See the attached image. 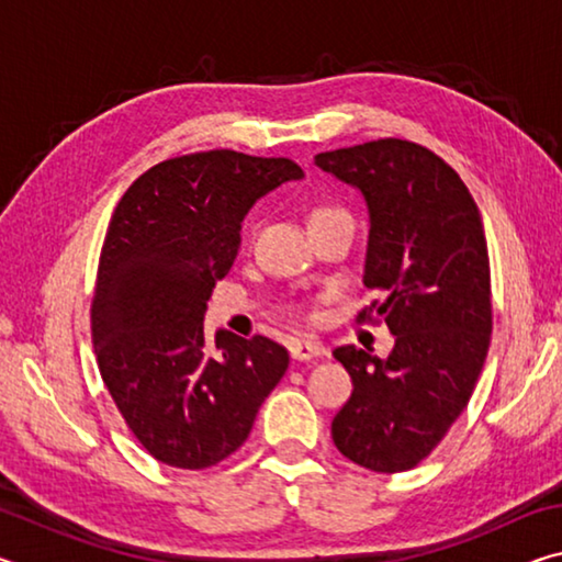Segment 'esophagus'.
I'll use <instances>...</instances> for the list:
<instances>
[{"mask_svg":"<svg viewBox=\"0 0 562 562\" xmlns=\"http://www.w3.org/2000/svg\"><path fill=\"white\" fill-rule=\"evenodd\" d=\"M290 355H292V359H297V361H307V359H315V357L327 355V349L322 347L319 341L294 339L292 345H290Z\"/></svg>","mask_w":562,"mask_h":562,"instance_id":"obj_1","label":"esophagus"}]
</instances>
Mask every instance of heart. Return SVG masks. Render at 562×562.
I'll return each instance as SVG.
<instances>
[{
  "label": "heart",
  "mask_w": 562,
  "mask_h": 562,
  "mask_svg": "<svg viewBox=\"0 0 562 562\" xmlns=\"http://www.w3.org/2000/svg\"><path fill=\"white\" fill-rule=\"evenodd\" d=\"M329 221H351L349 213L345 207H337V205H317L315 211L310 215V227L312 225H319V223H329Z\"/></svg>",
  "instance_id": "heart-1"
}]
</instances>
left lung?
I'll list each match as a JSON object with an SVG mask.
<instances>
[{
	"label": "left lung",
	"instance_id": "left-lung-1",
	"mask_svg": "<svg viewBox=\"0 0 562 562\" xmlns=\"http://www.w3.org/2000/svg\"><path fill=\"white\" fill-rule=\"evenodd\" d=\"M315 164L367 198L364 284L384 297L357 322H384L396 337L386 359L355 345L331 351L355 386L331 441L369 471H408L449 434L488 355L491 262L479 205L443 158L406 138L327 150Z\"/></svg>",
	"mask_w": 562,
	"mask_h": 562
}]
</instances>
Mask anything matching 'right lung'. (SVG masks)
<instances>
[{
    "instance_id": "right-lung-1",
    "label": "right lung",
    "mask_w": 562,
    "mask_h": 562,
    "mask_svg": "<svg viewBox=\"0 0 562 562\" xmlns=\"http://www.w3.org/2000/svg\"><path fill=\"white\" fill-rule=\"evenodd\" d=\"M292 158L201 150L133 180L103 237L91 339L123 422L156 461L203 471L245 443L290 355L262 335L217 331L203 315L231 272L243 217L284 180Z\"/></svg>"
}]
</instances>
